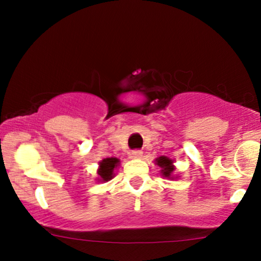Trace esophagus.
Segmentation results:
<instances>
[{
  "instance_id": "obj_1",
  "label": "esophagus",
  "mask_w": 261,
  "mask_h": 261,
  "mask_svg": "<svg viewBox=\"0 0 261 261\" xmlns=\"http://www.w3.org/2000/svg\"><path fill=\"white\" fill-rule=\"evenodd\" d=\"M142 157V152L139 151V149H135V151L131 152V158L133 160H140Z\"/></svg>"
}]
</instances>
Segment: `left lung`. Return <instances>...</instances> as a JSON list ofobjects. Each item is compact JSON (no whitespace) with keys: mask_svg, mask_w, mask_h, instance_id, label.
Wrapping results in <instances>:
<instances>
[{"mask_svg":"<svg viewBox=\"0 0 261 261\" xmlns=\"http://www.w3.org/2000/svg\"><path fill=\"white\" fill-rule=\"evenodd\" d=\"M154 164L161 168V174L163 178L166 179H178L179 176L174 174L175 166L174 161L170 160L169 157H166V155H161V157L155 158Z\"/></svg>","mask_w":261,"mask_h":261,"instance_id":"1","label":"left lung"}]
</instances>
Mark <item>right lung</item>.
<instances>
[{
  "mask_svg": "<svg viewBox=\"0 0 261 261\" xmlns=\"http://www.w3.org/2000/svg\"><path fill=\"white\" fill-rule=\"evenodd\" d=\"M99 167L97 169V174L98 178L95 179L97 181L100 182H106L112 180V179L115 176V169L120 166V160L115 157H110V158H104L101 160L99 163Z\"/></svg>",
  "mask_w": 261,
  "mask_h": 261,
  "instance_id": "add662e5",
  "label": "right lung"
}]
</instances>
